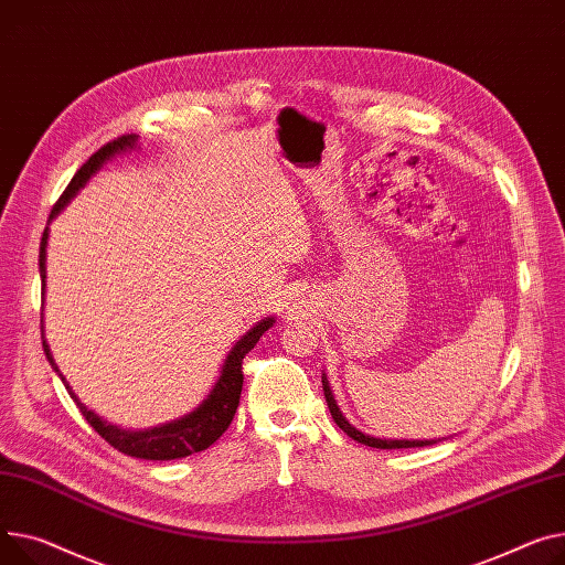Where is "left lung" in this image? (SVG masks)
Instances as JSON below:
<instances>
[{
    "label": "left lung",
    "mask_w": 565,
    "mask_h": 565,
    "mask_svg": "<svg viewBox=\"0 0 565 565\" xmlns=\"http://www.w3.org/2000/svg\"><path fill=\"white\" fill-rule=\"evenodd\" d=\"M322 391H324V397H327V406H329V411H331V418H333V423L341 427L350 438H354V440H359L361 445H367V447H377V449H402V447H427V445H434V443H438V440H386V438H374V436H367V434H363V431H359L356 427H352L348 420H345V416L341 413V408H338V404H335V399H333V395H331V388H329V382H327V377H322Z\"/></svg>",
    "instance_id": "1"
}]
</instances>
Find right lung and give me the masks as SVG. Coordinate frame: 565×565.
Segmentation results:
<instances>
[{"instance_id": "1", "label": "right lung", "mask_w": 565, "mask_h": 565, "mask_svg": "<svg viewBox=\"0 0 565 565\" xmlns=\"http://www.w3.org/2000/svg\"><path fill=\"white\" fill-rule=\"evenodd\" d=\"M138 145V136L127 134L120 136L116 140L106 142L102 149L79 168V172L72 177V181L67 183V188L63 191V195L58 198V202L54 204L52 213H50V222L70 204V200L77 195L82 188L86 185V181L106 163L110 161L116 154L122 152H131V149ZM47 238H50V227H45L43 241H41V256H38V266H41V279H43V295H45V256H47ZM275 318H266L256 322L241 341L232 348V352L227 354L222 363L220 370V377L215 382V386L211 388V393L206 395V399H202V404L185 413L183 418L152 427V429H145V431H129L122 429L118 425H110L108 420H102L95 411L86 408L79 397L72 393L70 384L65 382V377L61 374L58 365L52 359L50 345L45 341V333H43V350L47 354L50 365L58 372L61 382L65 384L70 397L77 402L79 411L84 413V418L88 420V425L108 443L118 449L122 455L136 457V459H147V461H172V459H183V457H191L195 452H202V449L211 447L227 427L234 420V413L238 408V399H241V391H243V359L247 352L254 350V345L258 343V338L266 333L273 327ZM41 331H43V320H41Z\"/></svg>"}]
</instances>
